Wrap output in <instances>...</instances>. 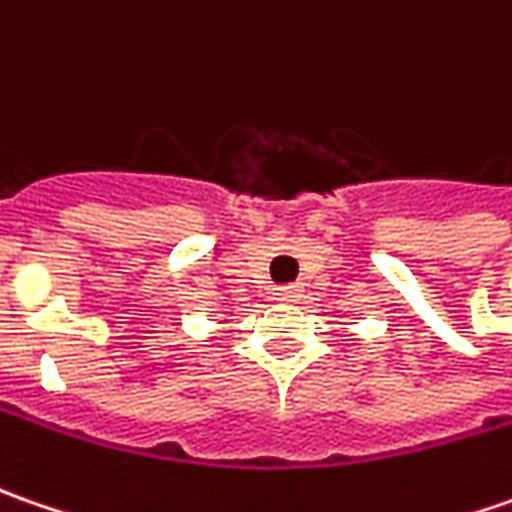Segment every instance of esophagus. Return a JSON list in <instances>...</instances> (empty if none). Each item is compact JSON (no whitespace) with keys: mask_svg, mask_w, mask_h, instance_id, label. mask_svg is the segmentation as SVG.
Returning <instances> with one entry per match:
<instances>
[{"mask_svg":"<svg viewBox=\"0 0 512 512\" xmlns=\"http://www.w3.org/2000/svg\"><path fill=\"white\" fill-rule=\"evenodd\" d=\"M274 297L283 300V303H294V300L303 297V289L300 286H280V289H274Z\"/></svg>","mask_w":512,"mask_h":512,"instance_id":"obj_1","label":"esophagus"}]
</instances>
